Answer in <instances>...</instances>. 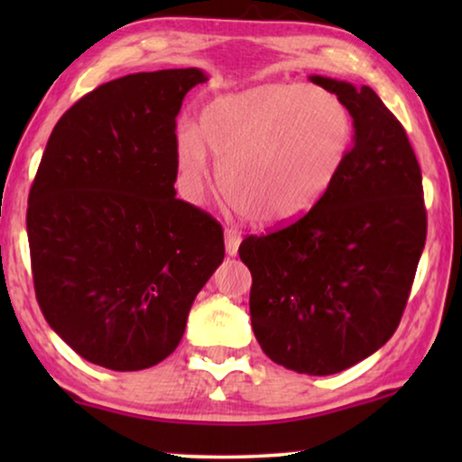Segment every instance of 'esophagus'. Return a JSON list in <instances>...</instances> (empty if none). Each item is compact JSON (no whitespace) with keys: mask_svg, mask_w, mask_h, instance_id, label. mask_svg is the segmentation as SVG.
Listing matches in <instances>:
<instances>
[{"mask_svg":"<svg viewBox=\"0 0 462 462\" xmlns=\"http://www.w3.org/2000/svg\"><path fill=\"white\" fill-rule=\"evenodd\" d=\"M239 244H242V233L233 226H226L225 229V245H226V254L236 256L239 250Z\"/></svg>","mask_w":462,"mask_h":462,"instance_id":"esophagus-1","label":"esophagus"}]
</instances>
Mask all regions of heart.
<instances>
[{"instance_id":"heart-1","label":"heart","mask_w":462,"mask_h":462,"mask_svg":"<svg viewBox=\"0 0 462 462\" xmlns=\"http://www.w3.org/2000/svg\"><path fill=\"white\" fill-rule=\"evenodd\" d=\"M356 141L343 98L315 86L263 84L206 103L199 125H182L176 163L199 199L210 155L223 193L254 223H288L332 185Z\"/></svg>"}]
</instances>
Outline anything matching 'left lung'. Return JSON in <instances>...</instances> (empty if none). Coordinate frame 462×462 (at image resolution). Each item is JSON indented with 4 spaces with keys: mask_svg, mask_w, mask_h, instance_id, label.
<instances>
[{
    "mask_svg": "<svg viewBox=\"0 0 462 462\" xmlns=\"http://www.w3.org/2000/svg\"><path fill=\"white\" fill-rule=\"evenodd\" d=\"M356 119L345 166L311 210L239 258L252 273V330L269 359L299 374L343 372L393 337L427 237L420 166L376 92L324 75Z\"/></svg>",
    "mask_w": 462,
    "mask_h": 462,
    "instance_id": "1",
    "label": "left lung"
}]
</instances>
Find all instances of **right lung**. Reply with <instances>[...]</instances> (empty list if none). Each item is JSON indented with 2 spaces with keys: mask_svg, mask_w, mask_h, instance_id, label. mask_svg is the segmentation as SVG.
<instances>
[{
  "mask_svg": "<svg viewBox=\"0 0 462 462\" xmlns=\"http://www.w3.org/2000/svg\"><path fill=\"white\" fill-rule=\"evenodd\" d=\"M208 75L162 69L106 81L54 125L31 185L27 236L50 328L117 372L166 359L225 258L223 226L176 199V116Z\"/></svg>",
  "mask_w": 462,
  "mask_h": 462,
  "instance_id": "right-lung-1",
  "label": "right lung"
}]
</instances>
